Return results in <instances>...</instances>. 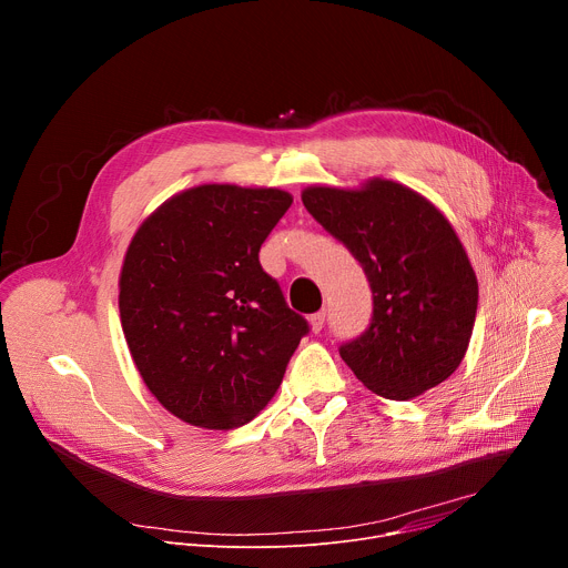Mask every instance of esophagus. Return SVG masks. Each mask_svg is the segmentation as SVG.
I'll return each instance as SVG.
<instances>
[{
    "label": "esophagus",
    "mask_w": 568,
    "mask_h": 568,
    "mask_svg": "<svg viewBox=\"0 0 568 568\" xmlns=\"http://www.w3.org/2000/svg\"><path fill=\"white\" fill-rule=\"evenodd\" d=\"M326 318H328V312L321 310L316 314L310 316V326H312V333H321L323 326H326Z\"/></svg>",
    "instance_id": "1"
}]
</instances>
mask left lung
<instances>
[{
    "label": "left lung",
    "mask_w": 568,
    "mask_h": 568,
    "mask_svg": "<svg viewBox=\"0 0 568 568\" xmlns=\"http://www.w3.org/2000/svg\"><path fill=\"white\" fill-rule=\"evenodd\" d=\"M301 200L359 261L373 292L368 328L339 346L357 379L388 399L445 382L465 357L478 303L476 274L447 217L388 180L362 191L312 186Z\"/></svg>",
    "instance_id": "left-lung-1"
}]
</instances>
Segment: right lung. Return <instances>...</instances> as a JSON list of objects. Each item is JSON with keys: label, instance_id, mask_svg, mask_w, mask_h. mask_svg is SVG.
I'll return each instance as SVG.
<instances>
[{"label": "right lung", "instance_id": "1", "mask_svg": "<svg viewBox=\"0 0 568 568\" xmlns=\"http://www.w3.org/2000/svg\"><path fill=\"white\" fill-rule=\"evenodd\" d=\"M290 204L278 189L204 184L159 206L130 242L125 342L150 393L189 425L250 423L310 333L258 261Z\"/></svg>", "mask_w": 568, "mask_h": 568}]
</instances>
